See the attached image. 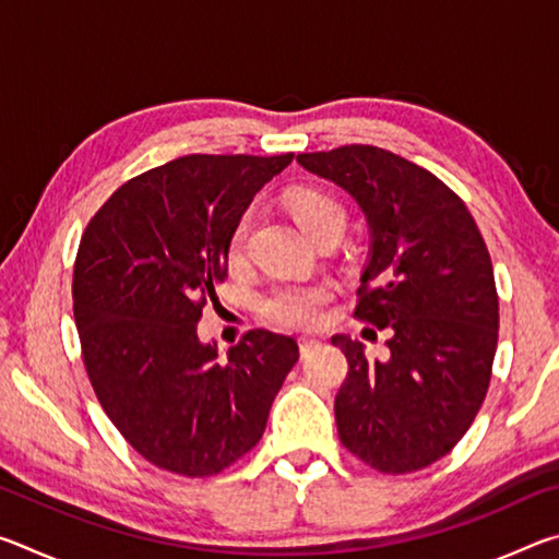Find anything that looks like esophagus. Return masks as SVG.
I'll use <instances>...</instances> for the list:
<instances>
[{
    "instance_id": "esophagus-1",
    "label": "esophagus",
    "mask_w": 559,
    "mask_h": 559,
    "mask_svg": "<svg viewBox=\"0 0 559 559\" xmlns=\"http://www.w3.org/2000/svg\"><path fill=\"white\" fill-rule=\"evenodd\" d=\"M318 345H320V343H318V340H313V337H300V340H298L300 355H308V353H313V349H316Z\"/></svg>"
}]
</instances>
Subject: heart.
Here are the masks:
<instances>
[{"mask_svg":"<svg viewBox=\"0 0 559 559\" xmlns=\"http://www.w3.org/2000/svg\"><path fill=\"white\" fill-rule=\"evenodd\" d=\"M293 216L310 239L330 229H345V210L325 189H300L290 202ZM249 216H241L234 226L226 243V259L231 266H241L246 257V239H249ZM328 300V288L316 283H286L269 290L261 300V313L266 320L283 328H313L323 318V306Z\"/></svg>","mask_w":559,"mask_h":559,"instance_id":"b5f03b06","label":"heart"}]
</instances>
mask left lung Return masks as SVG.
Masks as SVG:
<instances>
[{
  "instance_id": "obj_1",
  "label": "left lung",
  "mask_w": 559,
  "mask_h": 559,
  "mask_svg": "<svg viewBox=\"0 0 559 559\" xmlns=\"http://www.w3.org/2000/svg\"><path fill=\"white\" fill-rule=\"evenodd\" d=\"M298 163L355 197L370 259L355 316L390 333V357L335 335L347 377L335 396L343 447L382 473H412L456 447L486 400L498 345L493 263L456 192L390 150L345 145Z\"/></svg>"
}]
</instances>
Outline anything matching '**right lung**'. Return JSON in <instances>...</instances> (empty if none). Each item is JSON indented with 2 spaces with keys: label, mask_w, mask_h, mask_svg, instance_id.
Wrapping results in <instances>:
<instances>
[{
  "label": "right lung",
  "mask_w": 559,
  "mask_h": 559,
  "mask_svg": "<svg viewBox=\"0 0 559 559\" xmlns=\"http://www.w3.org/2000/svg\"><path fill=\"white\" fill-rule=\"evenodd\" d=\"M293 153L187 155L132 177L81 236L73 316L108 419L140 456L216 476L257 447L298 362L293 337L249 330L219 359L197 323L226 276V243Z\"/></svg>",
  "instance_id": "right-lung-1"
}]
</instances>
